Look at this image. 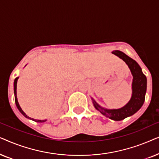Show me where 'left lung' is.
I'll return each instance as SVG.
<instances>
[{
    "instance_id": "1",
    "label": "left lung",
    "mask_w": 159,
    "mask_h": 159,
    "mask_svg": "<svg viewBox=\"0 0 159 159\" xmlns=\"http://www.w3.org/2000/svg\"><path fill=\"white\" fill-rule=\"evenodd\" d=\"M112 53L119 56L128 65L133 76L131 99L125 106L119 109H106L99 106L93 98L92 100L95 108L102 114L112 120L121 121L135 114L142 107L144 103L145 93H146L147 79L145 75L143 73L140 66L135 61L120 51H114L112 52Z\"/></svg>"
}]
</instances>
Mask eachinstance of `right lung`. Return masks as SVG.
<instances>
[{
  "mask_svg": "<svg viewBox=\"0 0 159 159\" xmlns=\"http://www.w3.org/2000/svg\"><path fill=\"white\" fill-rule=\"evenodd\" d=\"M19 77H16V79L14 80V98H15V103H16V106L17 108H18L19 111H20L21 114H22L23 116H25L26 118L27 119H32V120H33L34 121H36V122H45V121H47L46 119H45V120H39V119H34L32 118H30V116H28L27 114H25V112L23 111L22 109H21L20 106H19V104L18 103V100H17V97H16V84H17V80H18Z\"/></svg>",
  "mask_w": 159,
  "mask_h": 159,
  "instance_id": "obj_1",
  "label": "right lung"
}]
</instances>
